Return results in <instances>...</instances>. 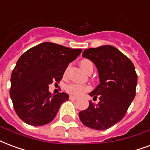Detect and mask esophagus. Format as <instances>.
Masks as SVG:
<instances>
[{
    "mask_svg": "<svg viewBox=\"0 0 150 150\" xmlns=\"http://www.w3.org/2000/svg\"><path fill=\"white\" fill-rule=\"evenodd\" d=\"M69 98L71 100H77L78 99V98L75 97V96H72V95H70Z\"/></svg>",
    "mask_w": 150,
    "mask_h": 150,
    "instance_id": "obj_1",
    "label": "esophagus"
}]
</instances>
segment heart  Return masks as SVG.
<instances>
[{
	"label": "heart",
	"instance_id": "1",
	"mask_svg": "<svg viewBox=\"0 0 150 150\" xmlns=\"http://www.w3.org/2000/svg\"><path fill=\"white\" fill-rule=\"evenodd\" d=\"M81 67L86 72L88 71V70L91 67H93V64L90 59H83L80 61ZM65 75H66V72H65ZM90 89L89 86H86V85H82V84H78V83H71L67 85L66 86V91L67 93H69L70 95H73V96H80L83 93L87 91Z\"/></svg>",
	"mask_w": 150,
	"mask_h": 150
}]
</instances>
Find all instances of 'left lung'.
I'll use <instances>...</instances> for the list:
<instances>
[{
  "label": "left lung",
  "instance_id": "1",
  "mask_svg": "<svg viewBox=\"0 0 150 150\" xmlns=\"http://www.w3.org/2000/svg\"><path fill=\"white\" fill-rule=\"evenodd\" d=\"M82 55L97 67L100 83L90 95L96 98L98 95L99 103L90 101L88 108L79 116L84 126L106 129L126 115L136 95L137 73L132 61L111 45L86 49Z\"/></svg>",
  "mask_w": 150,
  "mask_h": 150
}]
</instances>
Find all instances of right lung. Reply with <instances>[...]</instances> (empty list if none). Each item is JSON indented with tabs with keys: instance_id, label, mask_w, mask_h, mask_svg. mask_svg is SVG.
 Listing matches in <instances>:
<instances>
[{
	"instance_id": "1",
	"label": "right lung",
	"mask_w": 150,
	"mask_h": 150,
	"mask_svg": "<svg viewBox=\"0 0 150 150\" xmlns=\"http://www.w3.org/2000/svg\"><path fill=\"white\" fill-rule=\"evenodd\" d=\"M82 49H71L44 42L33 47L19 58L11 75L10 97L16 115L33 126H44L55 118L69 95H52L48 85L59 83L68 64Z\"/></svg>"
}]
</instances>
